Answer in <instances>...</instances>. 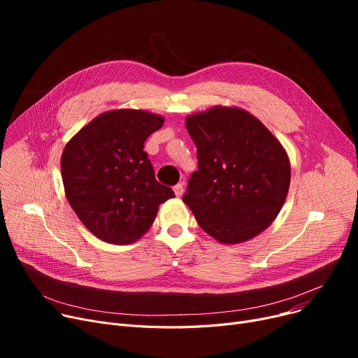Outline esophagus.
<instances>
[{"instance_id":"1","label":"esophagus","mask_w":358,"mask_h":358,"mask_svg":"<svg viewBox=\"0 0 358 358\" xmlns=\"http://www.w3.org/2000/svg\"><path fill=\"white\" fill-rule=\"evenodd\" d=\"M174 193L177 197H181L184 194V184L178 182L177 185H174Z\"/></svg>"}]
</instances>
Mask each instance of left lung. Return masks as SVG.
I'll list each match as a JSON object with an SVG mask.
<instances>
[{
    "label": "left lung",
    "instance_id": "left-lung-1",
    "mask_svg": "<svg viewBox=\"0 0 358 358\" xmlns=\"http://www.w3.org/2000/svg\"><path fill=\"white\" fill-rule=\"evenodd\" d=\"M199 169L182 201L220 243L252 239L274 222L290 187L283 145L250 111L215 106L187 116Z\"/></svg>",
    "mask_w": 358,
    "mask_h": 358
}]
</instances>
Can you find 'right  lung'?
<instances>
[{"instance_id":"add662e5","label":"right lung","mask_w":358,"mask_h":358,"mask_svg":"<svg viewBox=\"0 0 358 358\" xmlns=\"http://www.w3.org/2000/svg\"><path fill=\"white\" fill-rule=\"evenodd\" d=\"M164 117L120 108L101 113L65 146L61 174L66 199L84 227L108 243L126 245L152 227L159 204L176 197L155 180L143 143Z\"/></svg>"}]
</instances>
